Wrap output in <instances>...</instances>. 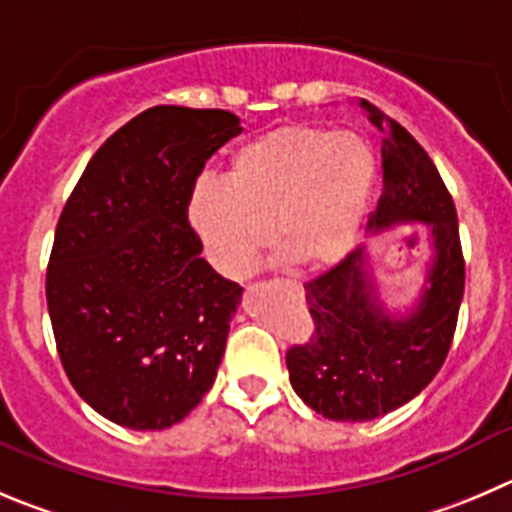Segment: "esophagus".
Here are the masks:
<instances>
[{
	"label": "esophagus",
	"mask_w": 512,
	"mask_h": 512,
	"mask_svg": "<svg viewBox=\"0 0 512 512\" xmlns=\"http://www.w3.org/2000/svg\"><path fill=\"white\" fill-rule=\"evenodd\" d=\"M294 286H296V284H294ZM296 289H299V286H296Z\"/></svg>",
	"instance_id": "1"
}]
</instances>
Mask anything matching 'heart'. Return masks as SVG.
<instances>
[{"label": "heart", "mask_w": 512, "mask_h": 512, "mask_svg": "<svg viewBox=\"0 0 512 512\" xmlns=\"http://www.w3.org/2000/svg\"><path fill=\"white\" fill-rule=\"evenodd\" d=\"M374 180L362 135L291 123L243 143L223 178H203L188 198V221L213 269L246 279L271 228L296 269H326L357 243Z\"/></svg>", "instance_id": "b5f03b06"}]
</instances>
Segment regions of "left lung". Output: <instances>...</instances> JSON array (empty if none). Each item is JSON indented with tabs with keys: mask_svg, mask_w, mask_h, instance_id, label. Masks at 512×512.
Instances as JSON below:
<instances>
[{
	"mask_svg": "<svg viewBox=\"0 0 512 512\" xmlns=\"http://www.w3.org/2000/svg\"><path fill=\"white\" fill-rule=\"evenodd\" d=\"M359 107L382 135L384 188L369 228L382 233L425 223L432 259L425 286L405 314H389L377 296L364 248L304 286L314 332L286 352V367L306 405L337 422L387 415L435 379L450 352L465 291L455 203L435 163L379 107L367 100Z\"/></svg>",
	"mask_w": 512,
	"mask_h": 512,
	"instance_id": "8db88e82",
	"label": "left lung"
}]
</instances>
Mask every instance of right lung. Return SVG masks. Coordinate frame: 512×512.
Listing matches in <instances>:
<instances>
[{
	"instance_id": "1",
	"label": "right lung",
	"mask_w": 512,
	"mask_h": 512,
	"mask_svg": "<svg viewBox=\"0 0 512 512\" xmlns=\"http://www.w3.org/2000/svg\"><path fill=\"white\" fill-rule=\"evenodd\" d=\"M238 133L226 110L150 107L100 145L57 221V352L77 394L115 425L165 430L216 382L243 289L201 259L188 198Z\"/></svg>"
}]
</instances>
